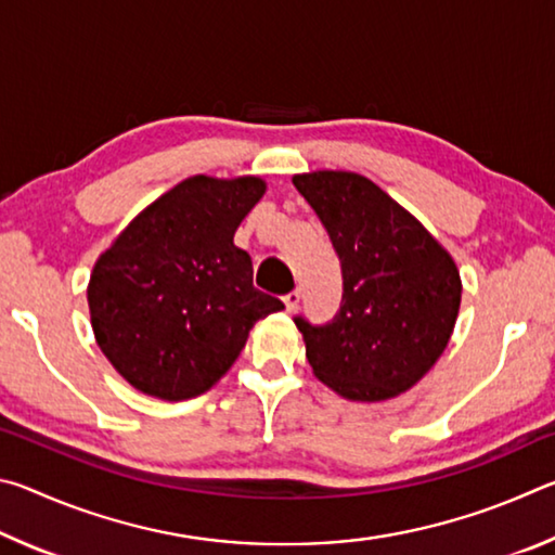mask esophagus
<instances>
[{"instance_id": "34e87169", "label": "esophagus", "mask_w": 555, "mask_h": 555, "mask_svg": "<svg viewBox=\"0 0 555 555\" xmlns=\"http://www.w3.org/2000/svg\"><path fill=\"white\" fill-rule=\"evenodd\" d=\"M298 300H300V291H288V294L284 296V306L288 313H294L298 308Z\"/></svg>"}]
</instances>
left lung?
<instances>
[{
  "mask_svg": "<svg viewBox=\"0 0 555 555\" xmlns=\"http://www.w3.org/2000/svg\"><path fill=\"white\" fill-rule=\"evenodd\" d=\"M340 257L343 300L327 323L294 315L315 377L352 401H384L434 367L453 333L460 274L448 251L370 178L294 176Z\"/></svg>",
  "mask_w": 555,
  "mask_h": 555,
  "instance_id": "left-lung-1",
  "label": "left lung"
}]
</instances>
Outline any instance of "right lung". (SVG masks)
<instances>
[{
  "label": "right lung",
  "instance_id": "obj_1",
  "mask_svg": "<svg viewBox=\"0 0 555 555\" xmlns=\"http://www.w3.org/2000/svg\"><path fill=\"white\" fill-rule=\"evenodd\" d=\"M264 191L255 176L185 178L98 259L92 331L131 387L168 401L198 397L232 367L255 323L284 308L255 288L251 257L232 242Z\"/></svg>",
  "mask_w": 555,
  "mask_h": 555
}]
</instances>
